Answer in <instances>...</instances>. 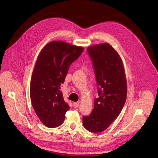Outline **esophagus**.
<instances>
[{"instance_id":"esophagus-1","label":"esophagus","mask_w":158,"mask_h":158,"mask_svg":"<svg viewBox=\"0 0 158 158\" xmlns=\"http://www.w3.org/2000/svg\"><path fill=\"white\" fill-rule=\"evenodd\" d=\"M80 103V101H79L78 102H74V104H73V106H74V107H79V104Z\"/></svg>"}]
</instances>
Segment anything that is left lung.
<instances>
[{
	"instance_id": "left-lung-1",
	"label": "left lung",
	"mask_w": 158,
	"mask_h": 158,
	"mask_svg": "<svg viewBox=\"0 0 158 158\" xmlns=\"http://www.w3.org/2000/svg\"><path fill=\"white\" fill-rule=\"evenodd\" d=\"M93 62L99 98L91 114L84 116V127L90 132L106 130L119 115L127 97V81L123 60L108 43L87 48Z\"/></svg>"
}]
</instances>
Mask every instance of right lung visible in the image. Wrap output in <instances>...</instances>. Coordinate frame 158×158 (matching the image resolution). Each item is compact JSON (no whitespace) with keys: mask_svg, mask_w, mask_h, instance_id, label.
<instances>
[{"mask_svg":"<svg viewBox=\"0 0 158 158\" xmlns=\"http://www.w3.org/2000/svg\"><path fill=\"white\" fill-rule=\"evenodd\" d=\"M83 51L82 47L55 40L47 44L39 54L31 81V101L40 121L49 128L60 126L70 109L60 85L69 66Z\"/></svg>","mask_w":158,"mask_h":158,"instance_id":"right-lung-1","label":"right lung"}]
</instances>
